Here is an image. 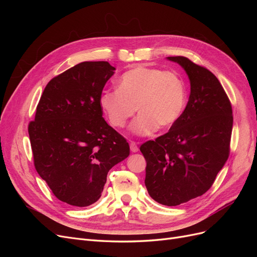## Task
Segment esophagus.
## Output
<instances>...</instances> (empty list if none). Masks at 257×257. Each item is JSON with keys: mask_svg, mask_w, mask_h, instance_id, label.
Returning <instances> with one entry per match:
<instances>
[{"mask_svg": "<svg viewBox=\"0 0 257 257\" xmlns=\"http://www.w3.org/2000/svg\"><path fill=\"white\" fill-rule=\"evenodd\" d=\"M130 148H131V151L132 152H137L138 151V146L135 142H131L130 143Z\"/></svg>", "mask_w": 257, "mask_h": 257, "instance_id": "obj_1", "label": "esophagus"}]
</instances>
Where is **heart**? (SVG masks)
<instances>
[{
	"label": "heart",
	"instance_id": "heart-1",
	"mask_svg": "<svg viewBox=\"0 0 257 257\" xmlns=\"http://www.w3.org/2000/svg\"><path fill=\"white\" fill-rule=\"evenodd\" d=\"M185 83L179 75L164 69L138 65L128 69L118 80V89L102 92L99 105L115 127L125 126L138 110L131 131L148 136L159 128L172 126L184 110Z\"/></svg>",
	"mask_w": 257,
	"mask_h": 257
}]
</instances>
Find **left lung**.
Here are the masks:
<instances>
[{"label": "left lung", "instance_id": "obj_1", "mask_svg": "<svg viewBox=\"0 0 257 257\" xmlns=\"http://www.w3.org/2000/svg\"><path fill=\"white\" fill-rule=\"evenodd\" d=\"M191 84L189 102L168 133L141 146L147 162L145 184L159 204L178 206L205 194L229 155L232 110L219 79L184 57Z\"/></svg>", "mask_w": 257, "mask_h": 257}]
</instances>
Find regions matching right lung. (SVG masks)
Segmentation results:
<instances>
[{"label":"right lung","mask_w":257,"mask_h":257,"mask_svg":"<svg viewBox=\"0 0 257 257\" xmlns=\"http://www.w3.org/2000/svg\"><path fill=\"white\" fill-rule=\"evenodd\" d=\"M114 71L106 61L81 62L54 77L29 124L38 175L71 206L97 201L108 172L130 155L126 139L108 125L99 105Z\"/></svg>","instance_id":"right-lung-1"}]
</instances>
